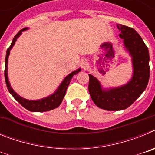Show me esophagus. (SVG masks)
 Wrapping results in <instances>:
<instances>
[{"label":"esophagus","instance_id":"obj_1","mask_svg":"<svg viewBox=\"0 0 155 155\" xmlns=\"http://www.w3.org/2000/svg\"><path fill=\"white\" fill-rule=\"evenodd\" d=\"M87 62L86 61H82L81 62V66L82 68H85L86 67H87Z\"/></svg>","mask_w":155,"mask_h":155}]
</instances>
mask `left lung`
Returning a JSON list of instances; mask_svg holds the SVG:
<instances>
[{
  "mask_svg": "<svg viewBox=\"0 0 155 155\" xmlns=\"http://www.w3.org/2000/svg\"><path fill=\"white\" fill-rule=\"evenodd\" d=\"M120 37L126 50L132 57L133 76L130 81L120 87L103 89L99 81L89 75L88 91L94 104L108 111L124 110L132 105L143 92L150 77L149 51L140 35L134 28L117 25Z\"/></svg>",
  "mask_w": 155,
  "mask_h": 155,
  "instance_id": "left-lung-1",
  "label": "left lung"
}]
</instances>
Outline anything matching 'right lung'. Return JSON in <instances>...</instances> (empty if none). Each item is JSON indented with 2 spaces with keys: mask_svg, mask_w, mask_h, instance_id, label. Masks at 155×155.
<instances>
[{
  "mask_svg": "<svg viewBox=\"0 0 155 155\" xmlns=\"http://www.w3.org/2000/svg\"><path fill=\"white\" fill-rule=\"evenodd\" d=\"M26 29H28V28H25L23 29L20 30V31L18 32L15 35V36L14 37L13 40H12V44L9 46L8 50H7L6 53V57H5V82H6V85L8 87L9 92L12 94V96L15 98V99L17 100L19 103L22 105L23 107L25 108L26 109H28V111H31V112H46V111H50L52 109H54L56 108H57L59 105H61V103L62 102L63 98H64L66 94V91H67V88H68V85H69L70 82H71V78H73L74 75L77 74L80 72L81 68H79L78 70L77 71H73L71 72L70 74H68V76L66 77L64 79L62 82H61V85L59 86L58 88L57 89V91L53 93V94L50 95V96L46 97L44 98H41L39 100H28L25 99V98H23L22 97H21L20 95L17 94L15 91L12 89V87H11L10 83H9V81H8V57H9V54H10V51L12 49L13 46L15 43L17 39L20 36L21 33H22L23 31H25Z\"/></svg>",
  "mask_w": 155,
  "mask_h": 155,
  "instance_id": "obj_1",
  "label": "right lung"
}]
</instances>
